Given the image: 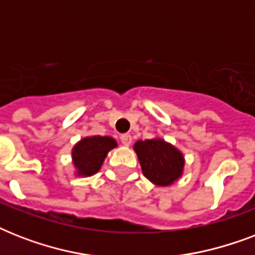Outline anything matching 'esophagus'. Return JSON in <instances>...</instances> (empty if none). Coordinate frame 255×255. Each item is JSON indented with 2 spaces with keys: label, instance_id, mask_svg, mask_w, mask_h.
Returning <instances> with one entry per match:
<instances>
[{
  "label": "esophagus",
  "instance_id": "esophagus-1",
  "mask_svg": "<svg viewBox=\"0 0 255 255\" xmlns=\"http://www.w3.org/2000/svg\"><path fill=\"white\" fill-rule=\"evenodd\" d=\"M120 141L124 144V145H129L132 143V137L129 133H123V135H120Z\"/></svg>",
  "mask_w": 255,
  "mask_h": 255
}]
</instances>
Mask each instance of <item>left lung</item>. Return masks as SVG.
<instances>
[{"mask_svg":"<svg viewBox=\"0 0 255 255\" xmlns=\"http://www.w3.org/2000/svg\"><path fill=\"white\" fill-rule=\"evenodd\" d=\"M144 176L156 185H169L181 176L184 157L176 148L161 139L135 144Z\"/></svg>","mask_w":255,"mask_h":255,"instance_id":"1","label":"left lung"}]
</instances>
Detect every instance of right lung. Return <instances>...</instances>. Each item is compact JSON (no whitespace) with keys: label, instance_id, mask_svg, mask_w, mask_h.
I'll list each match as a JSON object with an SVG mask.
<instances>
[{"label":"right lung","instance_id":"right-lung-1","mask_svg":"<svg viewBox=\"0 0 255 255\" xmlns=\"http://www.w3.org/2000/svg\"><path fill=\"white\" fill-rule=\"evenodd\" d=\"M116 147V141L108 136H91L85 137L74 147V165L78 173L91 176L100 169L107 152Z\"/></svg>","mask_w":255,"mask_h":255}]
</instances>
